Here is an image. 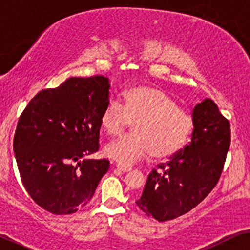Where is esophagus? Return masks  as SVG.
Here are the masks:
<instances>
[{"label": "esophagus", "mask_w": 250, "mask_h": 250, "mask_svg": "<svg viewBox=\"0 0 250 250\" xmlns=\"http://www.w3.org/2000/svg\"><path fill=\"white\" fill-rule=\"evenodd\" d=\"M116 169L122 172H128V171H131V167H125V166H122V165H116Z\"/></svg>", "instance_id": "esophagus-1"}]
</instances>
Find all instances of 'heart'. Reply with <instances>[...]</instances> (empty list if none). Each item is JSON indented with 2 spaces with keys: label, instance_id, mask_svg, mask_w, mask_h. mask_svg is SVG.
Returning a JSON list of instances; mask_svg holds the SVG:
<instances>
[{
  "label": "heart",
  "instance_id": "obj_1",
  "mask_svg": "<svg viewBox=\"0 0 250 250\" xmlns=\"http://www.w3.org/2000/svg\"><path fill=\"white\" fill-rule=\"evenodd\" d=\"M132 125L134 135L108 144L105 153L120 165L129 166L152 154L168 159L181 151L192 134L193 118L177 106L170 95L152 85H136L123 92L122 104L112 99L101 116L102 127L109 136H120Z\"/></svg>",
  "mask_w": 250,
  "mask_h": 250
}]
</instances>
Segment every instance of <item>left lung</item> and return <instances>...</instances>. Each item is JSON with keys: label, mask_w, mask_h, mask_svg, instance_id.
I'll list each match as a JSON object with an SVG mask.
<instances>
[{"label": "left lung", "mask_w": 250, "mask_h": 250, "mask_svg": "<svg viewBox=\"0 0 250 250\" xmlns=\"http://www.w3.org/2000/svg\"><path fill=\"white\" fill-rule=\"evenodd\" d=\"M191 142L148 175L136 204L159 222L186 214L207 197L221 177L231 143L229 122L206 98L193 108Z\"/></svg>", "instance_id": "left-lung-1"}]
</instances>
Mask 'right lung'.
I'll list each match as a JSON object with an SVG mask.
<instances>
[{"instance_id":"1","label":"right lung","mask_w":250,"mask_h":250,"mask_svg":"<svg viewBox=\"0 0 250 250\" xmlns=\"http://www.w3.org/2000/svg\"><path fill=\"white\" fill-rule=\"evenodd\" d=\"M109 86L103 75L69 78L40 91L19 118L13 152L22 184L51 214L69 215L84 207L108 170V160L84 158L99 148Z\"/></svg>"}]
</instances>
